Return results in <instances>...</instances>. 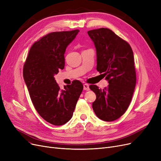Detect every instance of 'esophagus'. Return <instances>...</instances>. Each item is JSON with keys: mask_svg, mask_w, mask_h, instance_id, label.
<instances>
[{"mask_svg": "<svg viewBox=\"0 0 161 161\" xmlns=\"http://www.w3.org/2000/svg\"><path fill=\"white\" fill-rule=\"evenodd\" d=\"M83 88H84L85 91H89L90 90L89 85H87V84H84V85H83Z\"/></svg>", "mask_w": 161, "mask_h": 161, "instance_id": "esophagus-1", "label": "esophagus"}]
</instances>
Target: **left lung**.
<instances>
[{
  "mask_svg": "<svg viewBox=\"0 0 161 161\" xmlns=\"http://www.w3.org/2000/svg\"><path fill=\"white\" fill-rule=\"evenodd\" d=\"M97 50V70L108 85L104 89L89 86L96 94L94 112L104 121L120 118L128 108L133 95L136 77L134 55L129 44L107 28L88 31Z\"/></svg>",
  "mask_w": 161,
  "mask_h": 161,
  "instance_id": "8db88e82",
  "label": "left lung"
}]
</instances>
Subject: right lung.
I'll return each instance as SVG.
<instances>
[{"instance_id":"right-lung-1","label":"right lung","mask_w":161,"mask_h":161,"mask_svg":"<svg viewBox=\"0 0 161 161\" xmlns=\"http://www.w3.org/2000/svg\"><path fill=\"white\" fill-rule=\"evenodd\" d=\"M79 30L53 32L31 47L23 66V77L33 105L42 119L53 125H63L72 118L83 89L73 80L61 90L54 75L64 67L66 48Z\"/></svg>"}]
</instances>
